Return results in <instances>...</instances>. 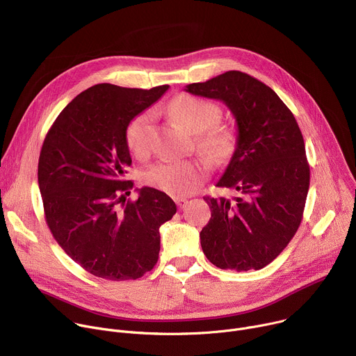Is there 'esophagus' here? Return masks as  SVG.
<instances>
[{"label":"esophagus","mask_w":356,"mask_h":356,"mask_svg":"<svg viewBox=\"0 0 356 356\" xmlns=\"http://www.w3.org/2000/svg\"><path fill=\"white\" fill-rule=\"evenodd\" d=\"M175 201H176V204H177L179 209H184V207L187 206V202H188V200H187V198H183V197H181V198H176Z\"/></svg>","instance_id":"obj_1"}]
</instances>
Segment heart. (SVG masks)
<instances>
[{
	"label": "heart",
	"instance_id": "obj_1",
	"mask_svg": "<svg viewBox=\"0 0 356 356\" xmlns=\"http://www.w3.org/2000/svg\"><path fill=\"white\" fill-rule=\"evenodd\" d=\"M169 113L190 132L197 134V147L209 158L221 161L232 152L235 145L234 132L227 127L216 125L221 118V108L217 104L193 95H179L170 103ZM152 131L154 114L150 111H143L129 121L125 139L136 158L147 155ZM202 179L204 168L193 161H163L149 168L143 175L146 184L173 197L194 193Z\"/></svg>",
	"mask_w": 356,
	"mask_h": 356
}]
</instances>
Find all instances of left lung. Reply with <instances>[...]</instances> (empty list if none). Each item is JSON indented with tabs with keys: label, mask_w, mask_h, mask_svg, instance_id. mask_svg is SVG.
Segmentation results:
<instances>
[{
	"label": "left lung",
	"mask_w": 356,
	"mask_h": 356,
	"mask_svg": "<svg viewBox=\"0 0 356 356\" xmlns=\"http://www.w3.org/2000/svg\"><path fill=\"white\" fill-rule=\"evenodd\" d=\"M184 90L222 101L236 122L235 150L217 181L236 195L204 197L211 218L200 232L202 252L220 269L259 270L302 218L310 168L301 131L279 95L246 73L231 70Z\"/></svg>",
	"instance_id": "left-lung-1"
}]
</instances>
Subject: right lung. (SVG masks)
Instances as JSON below:
<instances>
[{"label": "right lung", "mask_w": 356, "mask_h": 356, "mask_svg": "<svg viewBox=\"0 0 356 356\" xmlns=\"http://www.w3.org/2000/svg\"><path fill=\"white\" fill-rule=\"evenodd\" d=\"M110 83L80 92L50 127L39 156L38 183L47 227L67 255L88 273L129 280L154 269L162 224L175 201L125 180L132 165L125 131L129 121L166 92Z\"/></svg>", "instance_id": "right-lung-1"}]
</instances>
